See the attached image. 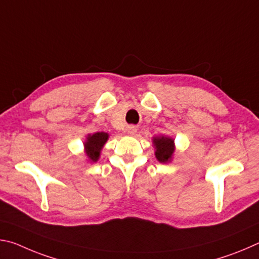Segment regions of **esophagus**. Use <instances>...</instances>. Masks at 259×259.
I'll list each match as a JSON object with an SVG mask.
<instances>
[{"instance_id":"esophagus-1","label":"esophagus","mask_w":259,"mask_h":259,"mask_svg":"<svg viewBox=\"0 0 259 259\" xmlns=\"http://www.w3.org/2000/svg\"><path fill=\"white\" fill-rule=\"evenodd\" d=\"M126 133H128L129 135H135L136 133H137V128H136L135 125H129L128 128H126Z\"/></svg>"}]
</instances>
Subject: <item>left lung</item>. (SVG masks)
Segmentation results:
<instances>
[{"mask_svg": "<svg viewBox=\"0 0 259 259\" xmlns=\"http://www.w3.org/2000/svg\"><path fill=\"white\" fill-rule=\"evenodd\" d=\"M154 146V154L156 160L160 163H169L172 161V157L176 151L175 139L168 136H155L152 139Z\"/></svg>", "mask_w": 259, "mask_h": 259, "instance_id": "left-lung-1", "label": "left lung"}]
</instances>
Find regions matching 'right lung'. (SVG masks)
I'll return each instance as SVG.
<instances>
[{
    "label": "right lung",
    "mask_w": 259,
    "mask_h": 259,
    "mask_svg": "<svg viewBox=\"0 0 259 259\" xmlns=\"http://www.w3.org/2000/svg\"><path fill=\"white\" fill-rule=\"evenodd\" d=\"M109 138V135L107 133H95L93 135H88L85 137L84 145V153L88 161L90 163L97 162L100 157V153L105 144Z\"/></svg>",
    "instance_id": "obj_1"
}]
</instances>
